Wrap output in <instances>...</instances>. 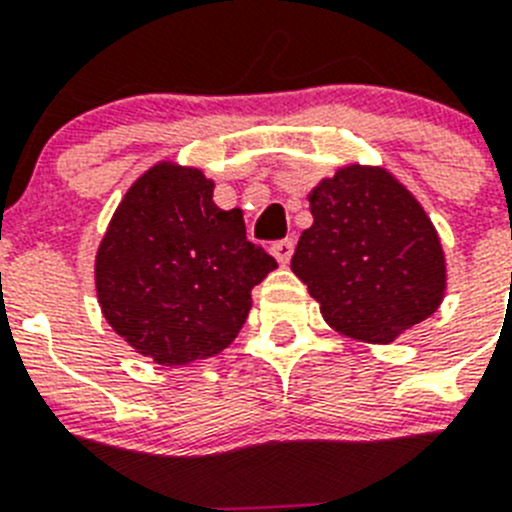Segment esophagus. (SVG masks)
<instances>
[{
	"label": "esophagus",
	"instance_id": "34e87169",
	"mask_svg": "<svg viewBox=\"0 0 512 512\" xmlns=\"http://www.w3.org/2000/svg\"><path fill=\"white\" fill-rule=\"evenodd\" d=\"M271 253H274V259H277L279 264H289L292 253H295V241H292V238H284V241L271 243Z\"/></svg>",
	"mask_w": 512,
	"mask_h": 512
}]
</instances>
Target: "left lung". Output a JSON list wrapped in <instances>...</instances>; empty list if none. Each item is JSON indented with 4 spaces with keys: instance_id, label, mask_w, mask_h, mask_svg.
I'll return each mask as SVG.
<instances>
[{
    "instance_id": "8db88e82",
    "label": "left lung",
    "mask_w": 512,
    "mask_h": 512,
    "mask_svg": "<svg viewBox=\"0 0 512 512\" xmlns=\"http://www.w3.org/2000/svg\"><path fill=\"white\" fill-rule=\"evenodd\" d=\"M292 271L338 333L390 343L438 310L446 264L413 194L384 169L343 166L310 194Z\"/></svg>"
}]
</instances>
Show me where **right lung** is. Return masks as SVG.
<instances>
[{
	"label": "right lung",
	"mask_w": 512,
	"mask_h": 512,
	"mask_svg": "<svg viewBox=\"0 0 512 512\" xmlns=\"http://www.w3.org/2000/svg\"><path fill=\"white\" fill-rule=\"evenodd\" d=\"M200 169L156 164L128 189L97 251L104 318L156 364L220 354L277 261L246 238L241 210L212 202Z\"/></svg>",
	"instance_id": "right-lung-1"
}]
</instances>
